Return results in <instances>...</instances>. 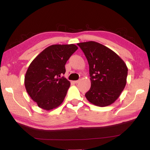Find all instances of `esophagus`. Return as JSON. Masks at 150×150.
<instances>
[{
  "instance_id": "obj_1",
  "label": "esophagus",
  "mask_w": 150,
  "mask_h": 150,
  "mask_svg": "<svg viewBox=\"0 0 150 150\" xmlns=\"http://www.w3.org/2000/svg\"><path fill=\"white\" fill-rule=\"evenodd\" d=\"M80 82V80H77V81H74L75 83H79Z\"/></svg>"
}]
</instances>
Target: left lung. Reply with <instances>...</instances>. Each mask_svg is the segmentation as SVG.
Listing matches in <instances>:
<instances>
[{"label":"left lung","instance_id":"8db88e82","mask_svg":"<svg viewBox=\"0 0 150 150\" xmlns=\"http://www.w3.org/2000/svg\"><path fill=\"white\" fill-rule=\"evenodd\" d=\"M82 49L89 67L91 88L86 93L94 105L104 107L114 103L126 84L128 67L111 49L94 41L77 44Z\"/></svg>","mask_w":150,"mask_h":150}]
</instances>
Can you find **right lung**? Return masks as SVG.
<instances>
[{"instance_id":"right-lung-1","label":"right lung","mask_w":150,"mask_h":150,"mask_svg":"<svg viewBox=\"0 0 150 150\" xmlns=\"http://www.w3.org/2000/svg\"><path fill=\"white\" fill-rule=\"evenodd\" d=\"M78 49L73 44L51 45L30 64L24 84L28 94L39 108L49 111L62 103L70 82L59 77L65 74L66 63Z\"/></svg>"}]
</instances>
